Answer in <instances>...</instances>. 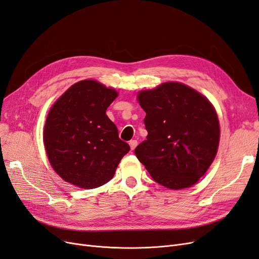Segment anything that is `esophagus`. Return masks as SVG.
<instances>
[{
    "mask_svg": "<svg viewBox=\"0 0 259 259\" xmlns=\"http://www.w3.org/2000/svg\"><path fill=\"white\" fill-rule=\"evenodd\" d=\"M130 144V147H131V149L132 150H134V149L137 147V145H138V143H137V140H135V139H133V140H131V142L128 143Z\"/></svg>",
    "mask_w": 259,
    "mask_h": 259,
    "instance_id": "esophagus-1",
    "label": "esophagus"
}]
</instances>
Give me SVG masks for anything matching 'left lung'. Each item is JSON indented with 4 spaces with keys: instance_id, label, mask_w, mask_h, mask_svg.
I'll use <instances>...</instances> for the list:
<instances>
[{
    "instance_id": "1",
    "label": "left lung",
    "mask_w": 259,
    "mask_h": 259,
    "mask_svg": "<svg viewBox=\"0 0 259 259\" xmlns=\"http://www.w3.org/2000/svg\"><path fill=\"white\" fill-rule=\"evenodd\" d=\"M148 132L135 149L152 179L169 189L193 186L213 163L219 122L208 99L183 83L166 82L139 92Z\"/></svg>"
}]
</instances>
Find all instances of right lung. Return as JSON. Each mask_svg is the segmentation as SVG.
<instances>
[{
	"label": "right lung",
	"mask_w": 259,
	"mask_h": 259,
	"mask_svg": "<svg viewBox=\"0 0 259 259\" xmlns=\"http://www.w3.org/2000/svg\"><path fill=\"white\" fill-rule=\"evenodd\" d=\"M117 92L95 80L69 88L46 117L43 140L54 170L83 189L107 184L130 151L106 114Z\"/></svg>",
	"instance_id": "add662e5"
}]
</instances>
